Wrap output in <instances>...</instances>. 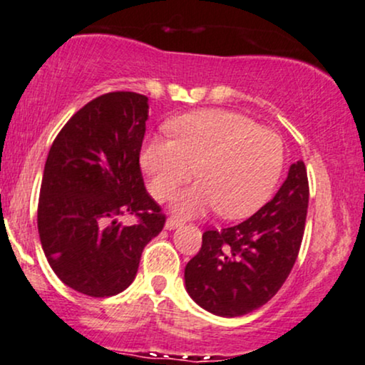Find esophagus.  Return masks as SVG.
I'll return each instance as SVG.
<instances>
[{
	"label": "esophagus",
	"mask_w": 365,
	"mask_h": 365,
	"mask_svg": "<svg viewBox=\"0 0 365 365\" xmlns=\"http://www.w3.org/2000/svg\"><path fill=\"white\" fill-rule=\"evenodd\" d=\"M181 225H182V220H179V218H175V217L167 218V222H165V229L167 230H174V229H178V227H181Z\"/></svg>",
	"instance_id": "esophagus-1"
}]
</instances>
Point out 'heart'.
Listing matches in <instances>:
<instances>
[{"instance_id":"1","label":"heart","mask_w":365,"mask_h":365,"mask_svg":"<svg viewBox=\"0 0 365 365\" xmlns=\"http://www.w3.org/2000/svg\"><path fill=\"white\" fill-rule=\"evenodd\" d=\"M169 130L174 140H148L140 162L158 201L173 198L196 167L200 182L175 200L182 215L212 208L227 218L251 215L269 198L284 170L282 136L241 113L192 110L173 119Z\"/></svg>"}]
</instances>
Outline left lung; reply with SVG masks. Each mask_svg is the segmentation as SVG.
<instances>
[{
    "instance_id": "left-lung-1",
    "label": "left lung",
    "mask_w": 365,
    "mask_h": 365,
    "mask_svg": "<svg viewBox=\"0 0 365 365\" xmlns=\"http://www.w3.org/2000/svg\"><path fill=\"white\" fill-rule=\"evenodd\" d=\"M309 182L304 162L255 215L234 227L205 230L201 250L184 269L186 290L198 306L224 318L267 304L292 272L306 227Z\"/></svg>"
}]
</instances>
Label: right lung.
Masks as SVG:
<instances>
[{
    "label": "right lung",
    "instance_id": "right-lung-1",
    "mask_svg": "<svg viewBox=\"0 0 365 365\" xmlns=\"http://www.w3.org/2000/svg\"><path fill=\"white\" fill-rule=\"evenodd\" d=\"M147 119L148 97L104 93L71 115L47 155L37 207L42 250L59 280L90 297L128 289L145 246L164 229L140 169ZM123 215L137 222L124 226Z\"/></svg>",
    "mask_w": 365,
    "mask_h": 365
}]
</instances>
